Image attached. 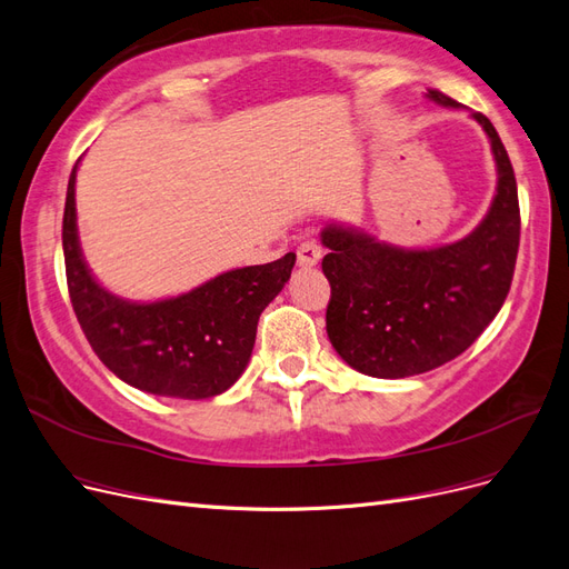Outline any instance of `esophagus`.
<instances>
[{
	"mask_svg": "<svg viewBox=\"0 0 569 569\" xmlns=\"http://www.w3.org/2000/svg\"><path fill=\"white\" fill-rule=\"evenodd\" d=\"M320 256H322V249H320L316 242H303V244H299V249H297L299 266H303V268L318 266Z\"/></svg>",
	"mask_w": 569,
	"mask_h": 569,
	"instance_id": "obj_1",
	"label": "esophagus"
}]
</instances>
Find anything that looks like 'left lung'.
Returning <instances> with one entry per match:
<instances>
[{
  "instance_id": "8db88e82",
  "label": "left lung",
  "mask_w": 569,
  "mask_h": 569,
  "mask_svg": "<svg viewBox=\"0 0 569 569\" xmlns=\"http://www.w3.org/2000/svg\"><path fill=\"white\" fill-rule=\"evenodd\" d=\"M427 97L460 109L439 90ZM498 168L487 218L460 242L399 249L341 226L322 230L330 280L327 337L347 363L370 377L401 380L449 363L487 330L510 291L520 247V201L508 151L485 113Z\"/></svg>"
}]
</instances>
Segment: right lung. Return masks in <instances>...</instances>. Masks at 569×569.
Listing matches in <instances>:
<instances>
[{
	"label": "right lung",
	"instance_id": "obj_1",
	"mask_svg": "<svg viewBox=\"0 0 569 569\" xmlns=\"http://www.w3.org/2000/svg\"><path fill=\"white\" fill-rule=\"evenodd\" d=\"M76 170L63 209L66 282L90 347L130 387L173 399H211L244 372L263 308L280 295L297 256L222 272L176 299L113 297L84 266L76 226Z\"/></svg>",
	"mask_w": 569,
	"mask_h": 569
}]
</instances>
